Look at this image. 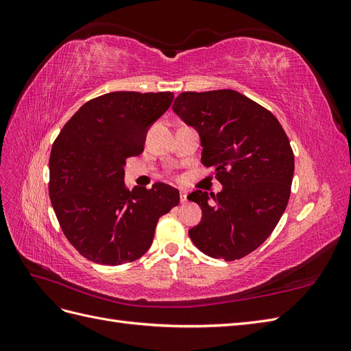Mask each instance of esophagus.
I'll use <instances>...</instances> for the list:
<instances>
[{"label": "esophagus", "mask_w": 351, "mask_h": 351, "mask_svg": "<svg viewBox=\"0 0 351 351\" xmlns=\"http://www.w3.org/2000/svg\"><path fill=\"white\" fill-rule=\"evenodd\" d=\"M180 202H182V204H186L187 202V195L184 192H182V195H180Z\"/></svg>", "instance_id": "obj_1"}]
</instances>
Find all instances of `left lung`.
<instances>
[{
  "label": "left lung",
  "instance_id": "obj_1",
  "mask_svg": "<svg viewBox=\"0 0 351 351\" xmlns=\"http://www.w3.org/2000/svg\"><path fill=\"white\" fill-rule=\"evenodd\" d=\"M173 111L199 133L200 161L222 184L217 195L195 190L187 196L202 209L190 239L210 258L246 256L269 237L289 204V137L272 112L231 89L183 92Z\"/></svg>",
  "mask_w": 351,
  "mask_h": 351
}]
</instances>
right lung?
Returning <instances> with one entry per match:
<instances>
[{
  "label": "right lung",
  "mask_w": 351,
  "mask_h": 351,
  "mask_svg": "<svg viewBox=\"0 0 351 351\" xmlns=\"http://www.w3.org/2000/svg\"><path fill=\"white\" fill-rule=\"evenodd\" d=\"M171 92H110L88 101L62 127L49 156V197L67 240L101 265L133 262L151 247L158 219L180 202L165 183L124 186L125 159L143 152Z\"/></svg>",
  "instance_id": "add662e5"
}]
</instances>
